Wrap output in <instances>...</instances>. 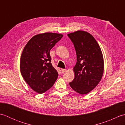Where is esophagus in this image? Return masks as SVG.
<instances>
[{"instance_id":"obj_1","label":"esophagus","mask_w":125,"mask_h":125,"mask_svg":"<svg viewBox=\"0 0 125 125\" xmlns=\"http://www.w3.org/2000/svg\"><path fill=\"white\" fill-rule=\"evenodd\" d=\"M66 70L65 69H61V71H62V73H65V71H66Z\"/></svg>"}]
</instances>
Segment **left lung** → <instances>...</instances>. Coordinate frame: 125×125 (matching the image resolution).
<instances>
[{"instance_id": "obj_1", "label": "left lung", "mask_w": 125, "mask_h": 125, "mask_svg": "<svg viewBox=\"0 0 125 125\" xmlns=\"http://www.w3.org/2000/svg\"><path fill=\"white\" fill-rule=\"evenodd\" d=\"M68 36L77 55L75 78L70 86L79 94H87L97 86L103 77L104 64L102 50L94 36L85 31H77Z\"/></svg>"}]
</instances>
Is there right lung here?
Here are the masks:
<instances>
[{
	"mask_svg": "<svg viewBox=\"0 0 125 125\" xmlns=\"http://www.w3.org/2000/svg\"><path fill=\"white\" fill-rule=\"evenodd\" d=\"M62 34L45 33L34 36L26 44L20 58L22 77L34 91L43 94L51 88L58 73L51 63L50 50Z\"/></svg>",
	"mask_w": 125,
	"mask_h": 125,
	"instance_id": "right-lung-1",
	"label": "right lung"
}]
</instances>
